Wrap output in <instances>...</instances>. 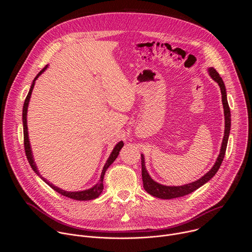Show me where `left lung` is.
<instances>
[{"label": "left lung", "instance_id": "left-lung-1", "mask_svg": "<svg viewBox=\"0 0 252 252\" xmlns=\"http://www.w3.org/2000/svg\"><path fill=\"white\" fill-rule=\"evenodd\" d=\"M208 75L210 78L215 82L218 83L220 92H221V100L223 104V112H224V135L222 138L221 142V148H220V153L218 157L217 161L213 164L211 169L207 171L203 176H201L197 181L193 183H189L184 186H178V187H170V186H163L160 185L157 182H155L154 179L151 177L149 174L147 168H146V161H145V156H141V176H142V183H143V188H145L146 191L149 192L151 195L161 198V199H171V198H176V197H181L185 196L187 194H189L202 187L204 184H206L208 181L215 175V173L218 172L220 169L221 162L224 158L225 156V151L227 147V141H228V136L230 132V126H231V119H230V110H229V105L227 101V95H226V89L224 86V83L221 79V77L219 75V73L215 70L213 67H208L207 69Z\"/></svg>", "mask_w": 252, "mask_h": 252}]
</instances>
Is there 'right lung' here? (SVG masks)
I'll list each match as a JSON object with an SVG mask.
<instances>
[{"mask_svg":"<svg viewBox=\"0 0 252 252\" xmlns=\"http://www.w3.org/2000/svg\"><path fill=\"white\" fill-rule=\"evenodd\" d=\"M48 68V64L40 71V73L37 75V77H35L32 83V86L30 88V91L28 93V95L25 99V102H24V106H23V127H24V145H25V152H26V156H27V158L29 160V163L31 165V167L32 168V170L37 173L43 181L48 185L50 186L54 190H56L57 192H59L60 194L63 195V196H66V197H69L71 199H76V200H91V199H94L96 197H98L100 195V193L102 192V189H103V185H102V181H103V176H104V173L106 171V169L109 168V166L116 160V158L119 157V154L122 150V148L124 147V142L123 141H120L117 143V146L114 148L112 154L110 155L109 158H107L106 162L104 163L103 165V168L101 170V174H100V177H99V181L97 182L96 185H94L93 188L89 189H85V190H81V191H66V190H63L56 186H54L53 184H51L50 182H48L47 179L45 177H43L39 170H38V167H37V164H35L34 162V159H33V157H32V149H31V145H30V139H29V132H28V125H27V114H28V106H29V102H30V98H31V95H32V92L33 90V87H34V83L35 81H37V79L44 73V71Z\"/></svg>","mask_w":252,"mask_h":252,"instance_id":"add662e5","label":"right lung"}]
</instances>
